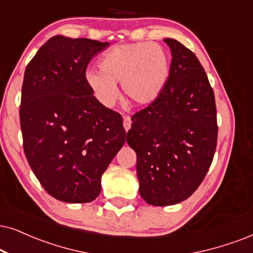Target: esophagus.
<instances>
[{"instance_id":"obj_1","label":"esophagus","mask_w":253,"mask_h":253,"mask_svg":"<svg viewBox=\"0 0 253 253\" xmlns=\"http://www.w3.org/2000/svg\"><path fill=\"white\" fill-rule=\"evenodd\" d=\"M130 125H132V120H130V117L125 116L124 117V127H125V129H126V132H127V130H129Z\"/></svg>"}]
</instances>
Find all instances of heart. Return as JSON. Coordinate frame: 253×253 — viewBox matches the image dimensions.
<instances>
[{"label":"heart","mask_w":253,"mask_h":253,"mask_svg":"<svg viewBox=\"0 0 253 253\" xmlns=\"http://www.w3.org/2000/svg\"><path fill=\"white\" fill-rule=\"evenodd\" d=\"M99 66L100 70H86L85 81L105 106H112L119 98L118 82H121L125 94L134 104L153 103L169 76L167 52L152 42L116 45L105 53Z\"/></svg>","instance_id":"b5f03b06"}]
</instances>
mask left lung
<instances>
[{
  "instance_id": "obj_1",
  "label": "left lung",
  "mask_w": 253,
  "mask_h": 253,
  "mask_svg": "<svg viewBox=\"0 0 253 253\" xmlns=\"http://www.w3.org/2000/svg\"><path fill=\"white\" fill-rule=\"evenodd\" d=\"M171 64L164 89L132 117L127 143L136 153L139 191L148 204L187 200L206 177L217 146L215 94L193 51L166 38Z\"/></svg>"
}]
</instances>
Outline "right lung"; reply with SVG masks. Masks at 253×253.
I'll return each instance as SVG.
<instances>
[{
  "label": "right lung",
  "mask_w": 253,
  "mask_h": 253,
  "mask_svg": "<svg viewBox=\"0 0 253 253\" xmlns=\"http://www.w3.org/2000/svg\"><path fill=\"white\" fill-rule=\"evenodd\" d=\"M108 43L53 36L24 72L20 121L25 156L47 194L87 203L126 140L123 117L105 107L85 81L91 59Z\"/></svg>",
  "instance_id": "obj_1"
}]
</instances>
